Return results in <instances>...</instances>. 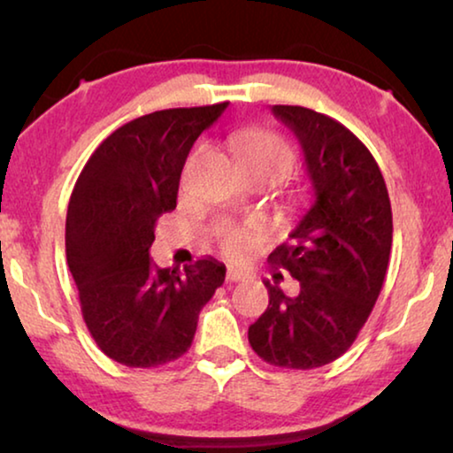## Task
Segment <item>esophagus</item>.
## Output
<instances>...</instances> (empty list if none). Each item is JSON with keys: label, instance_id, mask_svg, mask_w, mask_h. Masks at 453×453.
<instances>
[{"label": "esophagus", "instance_id": "obj_1", "mask_svg": "<svg viewBox=\"0 0 453 453\" xmlns=\"http://www.w3.org/2000/svg\"><path fill=\"white\" fill-rule=\"evenodd\" d=\"M243 278H245L243 272L228 268V272H226V282H239V280H243Z\"/></svg>", "mask_w": 453, "mask_h": 453}]
</instances>
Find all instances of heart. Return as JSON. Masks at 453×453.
Instances as JSON below:
<instances>
[{
    "instance_id": "1",
    "label": "heart",
    "mask_w": 453,
    "mask_h": 453,
    "mask_svg": "<svg viewBox=\"0 0 453 453\" xmlns=\"http://www.w3.org/2000/svg\"><path fill=\"white\" fill-rule=\"evenodd\" d=\"M231 152L243 175H264L270 181H278L295 165V152L280 135L265 129H239L231 138ZM264 239V228L250 225H231L220 234V247L228 257H247Z\"/></svg>"
}]
</instances>
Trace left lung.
I'll list each match as a JSON object with an SVG mask.
<instances>
[{
	"label": "left lung",
	"instance_id": "1",
	"mask_svg": "<svg viewBox=\"0 0 453 453\" xmlns=\"http://www.w3.org/2000/svg\"><path fill=\"white\" fill-rule=\"evenodd\" d=\"M272 113L299 140L313 202L268 257L299 280V295L264 282L270 303L250 344L276 367L315 369L350 349L381 293L392 206L375 158L342 123L290 104Z\"/></svg>",
	"mask_w": 453,
	"mask_h": 453
}]
</instances>
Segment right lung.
I'll list each match as a JSON object with an SVG mask.
<instances>
[{"label": "right lung", "instance_id": "obj_1", "mask_svg": "<svg viewBox=\"0 0 453 453\" xmlns=\"http://www.w3.org/2000/svg\"><path fill=\"white\" fill-rule=\"evenodd\" d=\"M228 103L165 109L115 129L80 173L65 219L67 265L86 327L126 367H158L189 350L197 315L225 282L214 257L183 272L150 259L154 226L177 206L179 179L203 129Z\"/></svg>", "mask_w": 453, "mask_h": 453}]
</instances>
